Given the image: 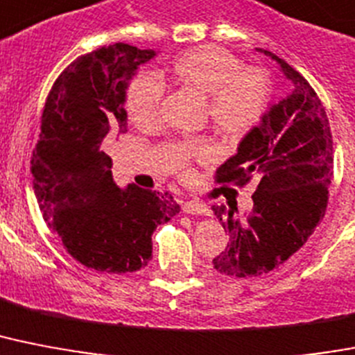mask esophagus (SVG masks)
Masks as SVG:
<instances>
[{"instance_id":"34e87169","label":"esophagus","mask_w":355,"mask_h":355,"mask_svg":"<svg viewBox=\"0 0 355 355\" xmlns=\"http://www.w3.org/2000/svg\"><path fill=\"white\" fill-rule=\"evenodd\" d=\"M182 209H184V213H189V215H207V213H209V209H207L204 204L193 202V200H189V202H184Z\"/></svg>"}]
</instances>
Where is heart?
<instances>
[{
  "label": "heart",
  "instance_id": "heart-1",
  "mask_svg": "<svg viewBox=\"0 0 355 355\" xmlns=\"http://www.w3.org/2000/svg\"><path fill=\"white\" fill-rule=\"evenodd\" d=\"M168 76L180 87L206 98L207 116L223 135L237 137L261 120L270 98V82L259 69H243L235 56L217 47H195L169 65ZM162 85L151 76H138L125 91L129 120L138 128H151L160 114ZM178 157H211L202 140H187L177 146Z\"/></svg>",
  "mask_w": 355,
  "mask_h": 355
}]
</instances>
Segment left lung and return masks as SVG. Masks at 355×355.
Instances as JSON below:
<instances>
[{"mask_svg": "<svg viewBox=\"0 0 355 355\" xmlns=\"http://www.w3.org/2000/svg\"><path fill=\"white\" fill-rule=\"evenodd\" d=\"M257 51L277 62L292 91L270 105L217 169L220 184L257 180L253 209L244 217H235L237 207H211L230 233L226 252L213 259V268L232 277L272 272L306 243L324 217L334 175L332 132L319 96L284 60Z\"/></svg>", "mask_w": 355, "mask_h": 355, "instance_id": "obj_1", "label": "left lung"}]
</instances>
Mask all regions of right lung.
Segmentation results:
<instances>
[{"label":"right lung","instance_id":"obj_1","mask_svg":"<svg viewBox=\"0 0 355 355\" xmlns=\"http://www.w3.org/2000/svg\"><path fill=\"white\" fill-rule=\"evenodd\" d=\"M153 49L114 43L80 56L54 82L31 158L37 206L83 266L128 273L148 266L151 235L180 211L171 195L112 180L103 148L128 131L125 91Z\"/></svg>","mask_w":355,"mask_h":355}]
</instances>
